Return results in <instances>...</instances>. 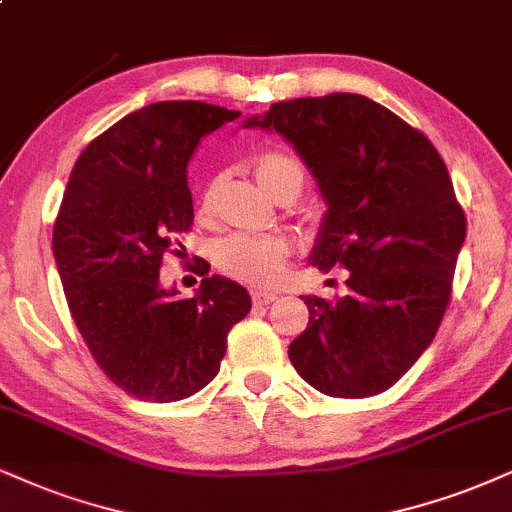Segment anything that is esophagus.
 I'll return each instance as SVG.
<instances>
[{"label":"esophagus","instance_id":"esophagus-1","mask_svg":"<svg viewBox=\"0 0 512 512\" xmlns=\"http://www.w3.org/2000/svg\"><path fill=\"white\" fill-rule=\"evenodd\" d=\"M275 299H277V294H273V292H258V289L251 292V301H254L256 306H268V304H273Z\"/></svg>","mask_w":512,"mask_h":512}]
</instances>
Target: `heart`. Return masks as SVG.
Here are the masks:
<instances>
[{
  "instance_id": "b5f03b06",
  "label": "heart",
  "mask_w": 512,
  "mask_h": 512,
  "mask_svg": "<svg viewBox=\"0 0 512 512\" xmlns=\"http://www.w3.org/2000/svg\"><path fill=\"white\" fill-rule=\"evenodd\" d=\"M254 175L263 192L275 201L292 192H301L306 173L294 156L282 151H266L254 161ZM213 185L201 199V213L211 211ZM289 244L282 237H251L230 235L216 246V263L225 275L254 287H270L280 280L287 266Z\"/></svg>"
}]
</instances>
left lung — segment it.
<instances>
[{"mask_svg": "<svg viewBox=\"0 0 512 512\" xmlns=\"http://www.w3.org/2000/svg\"><path fill=\"white\" fill-rule=\"evenodd\" d=\"M244 128L280 132L304 159L327 204L311 263L349 270L342 299L301 296L308 325L289 361L327 396L382 394L432 344L451 299L468 225L444 159L363 94L277 102Z\"/></svg>", "mask_w": 512, "mask_h": 512, "instance_id": "8db88e82", "label": "left lung"}]
</instances>
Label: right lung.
<instances>
[{
  "label": "right lung",
  "instance_id": "add662e5",
  "mask_svg": "<svg viewBox=\"0 0 512 512\" xmlns=\"http://www.w3.org/2000/svg\"><path fill=\"white\" fill-rule=\"evenodd\" d=\"M239 116L204 102L132 111L87 144L63 192L52 249L68 308L104 375L142 401L204 389L227 332L251 311L249 292L227 277H204L192 299L159 277L194 220L187 163L201 137Z\"/></svg>",
  "mask_w": 512,
  "mask_h": 512
}]
</instances>
